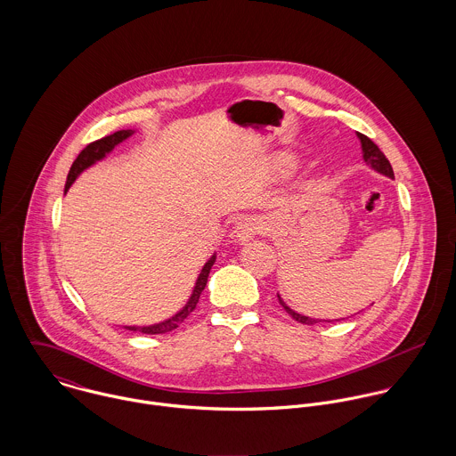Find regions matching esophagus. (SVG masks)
<instances>
[{"instance_id":"esophagus-1","label":"esophagus","mask_w":456,"mask_h":456,"mask_svg":"<svg viewBox=\"0 0 456 456\" xmlns=\"http://www.w3.org/2000/svg\"><path fill=\"white\" fill-rule=\"evenodd\" d=\"M263 230V221L258 216H246L239 221L235 228V237L239 242H249L255 235Z\"/></svg>"}]
</instances>
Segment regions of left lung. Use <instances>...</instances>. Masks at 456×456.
<instances>
[{
	"mask_svg": "<svg viewBox=\"0 0 456 456\" xmlns=\"http://www.w3.org/2000/svg\"><path fill=\"white\" fill-rule=\"evenodd\" d=\"M358 138H360V142H362V149H363V159L367 161V165H370L374 170H378L379 174H383V175H387V177H390L393 179V168H391L390 161H388V158L383 154V151L367 136V134H363V133H358ZM277 298H279V304L284 307V311L295 320V322H298V323H302V325H316V323H323L322 320H313V318H305V316H302V314H298V313H295V311H291L282 300H281V297L277 295ZM338 322V320H337ZM330 323V322H328Z\"/></svg>",
	"mask_w": 456,
	"mask_h": 456,
	"instance_id": "left-lung-1",
	"label": "left lung"
}]
</instances>
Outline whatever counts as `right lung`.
<instances>
[{
	"instance_id": "right-lung-1",
	"label": "right lung",
	"mask_w": 456,
	"mask_h": 456,
	"mask_svg": "<svg viewBox=\"0 0 456 456\" xmlns=\"http://www.w3.org/2000/svg\"><path fill=\"white\" fill-rule=\"evenodd\" d=\"M130 134V130L116 131V133H112V134H107V136H103V138H100V140H94V142H91L89 145H86V147L80 151V154L77 156V159L73 161V165H71V168H69V172H68L65 191L71 186V183L78 177L80 172H84V170H86L87 167H91L94 161L102 159L107 152H110L119 142L126 140ZM214 261H216V256H212L210 260L205 263V266H203V270H201V273H200V277H198V281H196L193 295H191L190 302L186 304V307H184L181 313H177L174 318H170V320H167V322H163V323H159V325L126 326V328L133 330V331L147 333V335L167 333V331H172V330L179 328V325L184 323V320L195 311L196 304H198L200 295H201V291H203V288H205V284H207V277H208V273H210V268H212Z\"/></svg>"
}]
</instances>
